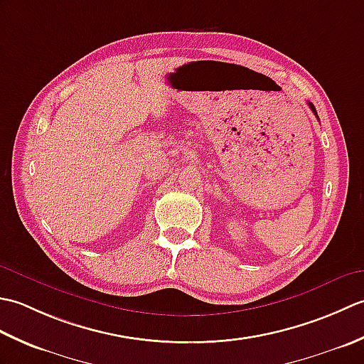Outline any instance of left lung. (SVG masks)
Masks as SVG:
<instances>
[{
    "label": "left lung",
    "mask_w": 364,
    "mask_h": 364,
    "mask_svg": "<svg viewBox=\"0 0 364 364\" xmlns=\"http://www.w3.org/2000/svg\"><path fill=\"white\" fill-rule=\"evenodd\" d=\"M308 106H310V107H311V111L314 112V115H316V117H318V112H316V107L313 106V103H308Z\"/></svg>",
    "instance_id": "1"
}]
</instances>
